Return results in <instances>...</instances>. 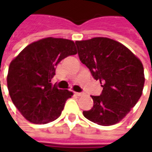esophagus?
I'll use <instances>...</instances> for the list:
<instances>
[{
	"mask_svg": "<svg viewBox=\"0 0 152 152\" xmlns=\"http://www.w3.org/2000/svg\"><path fill=\"white\" fill-rule=\"evenodd\" d=\"M75 94H76V96H82V95H83V93L76 92V93H75Z\"/></svg>",
	"mask_w": 152,
	"mask_h": 152,
	"instance_id": "esophagus-1",
	"label": "esophagus"
}]
</instances>
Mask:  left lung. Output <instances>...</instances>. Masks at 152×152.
<instances>
[{
    "instance_id": "8db88e82",
    "label": "left lung",
    "mask_w": 152,
    "mask_h": 152,
    "mask_svg": "<svg viewBox=\"0 0 152 152\" xmlns=\"http://www.w3.org/2000/svg\"><path fill=\"white\" fill-rule=\"evenodd\" d=\"M80 60L102 84L99 96H91L94 106L84 116L109 126L130 112L142 94L144 69L141 61L120 42L106 37L76 41Z\"/></svg>"
}]
</instances>
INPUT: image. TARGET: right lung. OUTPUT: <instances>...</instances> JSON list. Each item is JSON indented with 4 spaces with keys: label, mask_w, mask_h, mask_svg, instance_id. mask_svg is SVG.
Returning a JSON list of instances; mask_svg holds the SVG:
<instances>
[{
    "label": "right lung",
    "mask_w": 152,
    "mask_h": 152,
    "mask_svg": "<svg viewBox=\"0 0 152 152\" xmlns=\"http://www.w3.org/2000/svg\"><path fill=\"white\" fill-rule=\"evenodd\" d=\"M76 53L72 40L48 37L30 44L10 63L9 93L13 103L28 121L46 124L61 115L73 93L58 89L51 79L57 65Z\"/></svg>",
    "instance_id": "1"
}]
</instances>
